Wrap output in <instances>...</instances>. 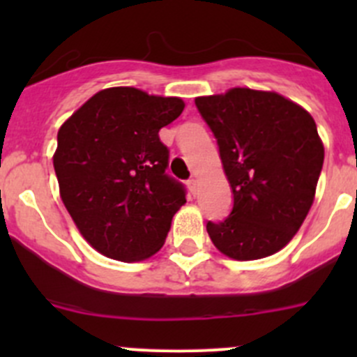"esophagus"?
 I'll use <instances>...</instances> for the list:
<instances>
[{"mask_svg": "<svg viewBox=\"0 0 357 357\" xmlns=\"http://www.w3.org/2000/svg\"><path fill=\"white\" fill-rule=\"evenodd\" d=\"M188 188H190V192L193 193V195H197V192H199V190H197V179L195 178L188 179Z\"/></svg>", "mask_w": 357, "mask_h": 357, "instance_id": "esophagus-1", "label": "esophagus"}]
</instances>
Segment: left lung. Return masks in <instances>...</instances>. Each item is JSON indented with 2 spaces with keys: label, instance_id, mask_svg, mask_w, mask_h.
Returning <instances> with one entry per match:
<instances>
[{
  "label": "left lung",
  "instance_id": "1",
  "mask_svg": "<svg viewBox=\"0 0 357 357\" xmlns=\"http://www.w3.org/2000/svg\"><path fill=\"white\" fill-rule=\"evenodd\" d=\"M218 139L233 192L225 221L207 222L212 243L236 261L282 250L304 222L325 149L314 119L278 93L233 88L195 98Z\"/></svg>",
  "mask_w": 357,
  "mask_h": 357
}]
</instances>
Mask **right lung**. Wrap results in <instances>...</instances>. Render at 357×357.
Returning a JSON list of instances; mask_svg holds the SVG:
<instances>
[{"label": "right lung", "mask_w": 357, "mask_h": 357, "mask_svg": "<svg viewBox=\"0 0 357 357\" xmlns=\"http://www.w3.org/2000/svg\"><path fill=\"white\" fill-rule=\"evenodd\" d=\"M183 109L181 98L109 88L60 128L53 155L60 197L100 254L135 262L164 245L186 190L165 172L169 149L158 131Z\"/></svg>", "instance_id": "1"}]
</instances>
